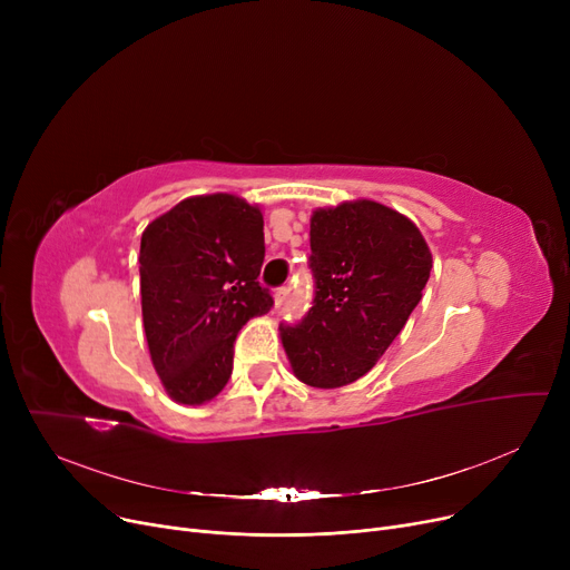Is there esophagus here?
I'll return each mask as SVG.
<instances>
[{
	"label": "esophagus",
	"mask_w": 570,
	"mask_h": 570,
	"mask_svg": "<svg viewBox=\"0 0 570 570\" xmlns=\"http://www.w3.org/2000/svg\"><path fill=\"white\" fill-rule=\"evenodd\" d=\"M286 297H288V288H286V286L277 288V291H275V305H277V307H282V305L286 303Z\"/></svg>",
	"instance_id": "obj_1"
}]
</instances>
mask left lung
I'll use <instances>...</instances> for the list:
<instances>
[{"label": "left lung", "instance_id": "8db88e82", "mask_svg": "<svg viewBox=\"0 0 570 570\" xmlns=\"http://www.w3.org/2000/svg\"><path fill=\"white\" fill-rule=\"evenodd\" d=\"M309 245L314 307L279 335L293 374L331 391L365 376L402 333L432 254L409 217L367 198L314 209Z\"/></svg>", "mask_w": 570, "mask_h": 570}]
</instances>
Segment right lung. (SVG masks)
<instances>
[{
  "mask_svg": "<svg viewBox=\"0 0 570 570\" xmlns=\"http://www.w3.org/2000/svg\"><path fill=\"white\" fill-rule=\"evenodd\" d=\"M263 213L233 194L179 200L140 237V305L149 357L177 404L215 400L233 372V342L267 314L261 286Z\"/></svg>",
  "mask_w": 570,
  "mask_h": 570,
  "instance_id": "add662e5",
  "label": "right lung"
}]
</instances>
